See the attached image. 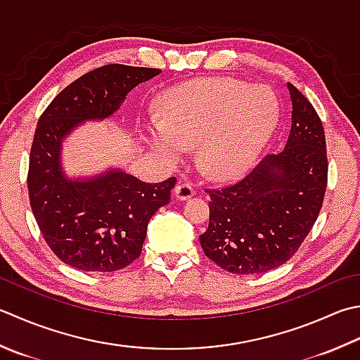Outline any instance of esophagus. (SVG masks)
<instances>
[{"label": "esophagus", "instance_id": "esophagus-1", "mask_svg": "<svg viewBox=\"0 0 360 360\" xmlns=\"http://www.w3.org/2000/svg\"><path fill=\"white\" fill-rule=\"evenodd\" d=\"M193 193H195L193 187L187 184V182H179V184L174 187V196L181 201H186L188 198H192Z\"/></svg>", "mask_w": 360, "mask_h": 360}]
</instances>
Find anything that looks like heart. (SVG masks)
Here are the masks:
<instances>
[{
	"instance_id": "heart-1",
	"label": "heart",
	"mask_w": 360,
	"mask_h": 360,
	"mask_svg": "<svg viewBox=\"0 0 360 360\" xmlns=\"http://www.w3.org/2000/svg\"><path fill=\"white\" fill-rule=\"evenodd\" d=\"M278 101L266 87L232 77H204L168 90L162 120L148 140L167 159L178 160L198 145V167L212 179L242 173L276 128Z\"/></svg>"
}]
</instances>
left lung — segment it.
<instances>
[{"label":"left lung","mask_w":360,"mask_h":360,"mask_svg":"<svg viewBox=\"0 0 360 360\" xmlns=\"http://www.w3.org/2000/svg\"><path fill=\"white\" fill-rule=\"evenodd\" d=\"M292 129L284 150L266 154L240 181L209 193V228L200 236L204 255L234 274L270 271L304 242L325 200L326 139L311 101L287 84Z\"/></svg>","instance_id":"8db88e82"}]
</instances>
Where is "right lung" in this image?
Wrapping results in <instances>:
<instances>
[{
    "instance_id": "1",
    "label": "right lung",
    "mask_w": 360,
    "mask_h": 360,
    "mask_svg": "<svg viewBox=\"0 0 360 360\" xmlns=\"http://www.w3.org/2000/svg\"><path fill=\"white\" fill-rule=\"evenodd\" d=\"M159 73L122 63L95 68L63 89L39 118L27 170L31 209L46 245L73 269L110 273L132 264L176 178L150 184L112 170L68 181L60 170L62 139L81 122L114 114L134 87Z\"/></svg>"
}]
</instances>
